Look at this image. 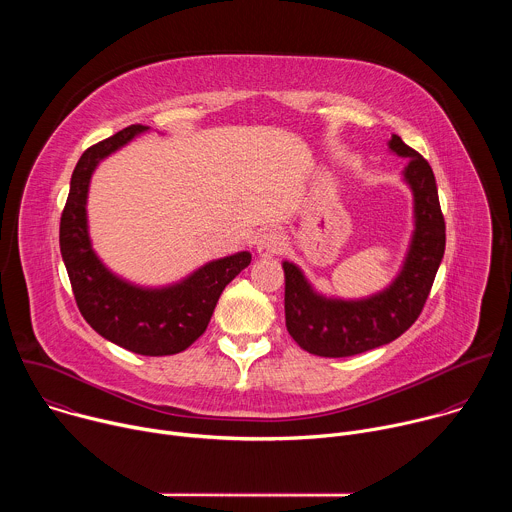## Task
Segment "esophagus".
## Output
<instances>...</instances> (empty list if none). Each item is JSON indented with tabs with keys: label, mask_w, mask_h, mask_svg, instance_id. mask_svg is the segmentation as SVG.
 <instances>
[{
	"label": "esophagus",
	"mask_w": 512,
	"mask_h": 512,
	"mask_svg": "<svg viewBox=\"0 0 512 512\" xmlns=\"http://www.w3.org/2000/svg\"><path fill=\"white\" fill-rule=\"evenodd\" d=\"M281 249H283V239H281L275 231L263 233V235L257 239V247H255V251H257V255H259L261 259L275 257V255L281 253Z\"/></svg>",
	"instance_id": "esophagus-1"
}]
</instances>
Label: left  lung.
I'll return each mask as SVG.
<instances>
[{
	"label": "left lung",
	"mask_w": 512,
	"mask_h": 512,
	"mask_svg": "<svg viewBox=\"0 0 512 512\" xmlns=\"http://www.w3.org/2000/svg\"><path fill=\"white\" fill-rule=\"evenodd\" d=\"M389 150L407 158L401 176L413 194V233L395 279L367 298L324 296L304 271L283 261L285 326L304 350L342 358L379 348L399 338L421 314L446 251V223L431 166L399 135Z\"/></svg>",
	"instance_id": "left-lung-1"
}]
</instances>
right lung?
Here are the masks:
<instances>
[{
    "mask_svg": "<svg viewBox=\"0 0 512 512\" xmlns=\"http://www.w3.org/2000/svg\"><path fill=\"white\" fill-rule=\"evenodd\" d=\"M145 131L150 127L129 125L81 156L60 218V253L77 306L95 332L135 354L166 356L186 350L204 334L223 289L251 263V253L212 259L162 287L131 283L101 261L93 249L87 216L93 172Z\"/></svg>",
    "mask_w": 512,
    "mask_h": 512,
    "instance_id": "add662e5",
    "label": "right lung"
}]
</instances>
